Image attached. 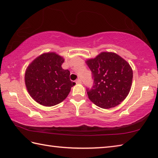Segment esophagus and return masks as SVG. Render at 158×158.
<instances>
[{
  "label": "esophagus",
  "instance_id": "34e87169",
  "mask_svg": "<svg viewBox=\"0 0 158 158\" xmlns=\"http://www.w3.org/2000/svg\"><path fill=\"white\" fill-rule=\"evenodd\" d=\"M76 83H77V84H79V83H81V79H77L76 80Z\"/></svg>",
  "mask_w": 158,
  "mask_h": 158
}]
</instances>
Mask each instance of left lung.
<instances>
[{
    "mask_svg": "<svg viewBox=\"0 0 158 158\" xmlns=\"http://www.w3.org/2000/svg\"><path fill=\"white\" fill-rule=\"evenodd\" d=\"M91 70L94 85L87 89L89 99L102 109L115 107L128 95L133 72L129 63L113 52H101L85 61Z\"/></svg>",
    "mask_w": 158,
    "mask_h": 158,
    "instance_id": "1",
    "label": "left lung"
}]
</instances>
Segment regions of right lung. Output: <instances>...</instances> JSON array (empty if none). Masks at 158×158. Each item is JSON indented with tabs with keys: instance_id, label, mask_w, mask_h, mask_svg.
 <instances>
[{
	"instance_id": "obj_1",
	"label": "right lung",
	"mask_w": 158,
	"mask_h": 158,
	"mask_svg": "<svg viewBox=\"0 0 158 158\" xmlns=\"http://www.w3.org/2000/svg\"><path fill=\"white\" fill-rule=\"evenodd\" d=\"M63 57L55 52L45 53L30 64L25 73V84L30 96L45 106L62 102L75 82L70 80V71L62 68Z\"/></svg>"
}]
</instances>
